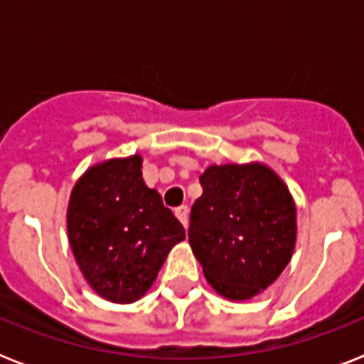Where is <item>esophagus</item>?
Wrapping results in <instances>:
<instances>
[{
    "label": "esophagus",
    "mask_w": 364,
    "mask_h": 364,
    "mask_svg": "<svg viewBox=\"0 0 364 364\" xmlns=\"http://www.w3.org/2000/svg\"><path fill=\"white\" fill-rule=\"evenodd\" d=\"M176 217L183 223V227H187L188 225V208L187 205H179V208H176Z\"/></svg>",
    "instance_id": "1"
}]
</instances>
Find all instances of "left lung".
<instances>
[{
    "mask_svg": "<svg viewBox=\"0 0 364 364\" xmlns=\"http://www.w3.org/2000/svg\"><path fill=\"white\" fill-rule=\"evenodd\" d=\"M191 210L188 243L205 279L230 300H247L277 279L296 238L287 187L262 164L210 166Z\"/></svg>",
    "mask_w": 364,
    "mask_h": 364,
    "instance_id": "1",
    "label": "left lung"
}]
</instances>
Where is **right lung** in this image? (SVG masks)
<instances>
[{
    "label": "right lung",
    "instance_id": "add662e5",
    "mask_svg": "<svg viewBox=\"0 0 364 364\" xmlns=\"http://www.w3.org/2000/svg\"><path fill=\"white\" fill-rule=\"evenodd\" d=\"M71 251L100 296L130 304L147 293L185 228L141 177V156L90 168L68 208Z\"/></svg>",
    "mask_w": 364,
    "mask_h": 364
}]
</instances>
